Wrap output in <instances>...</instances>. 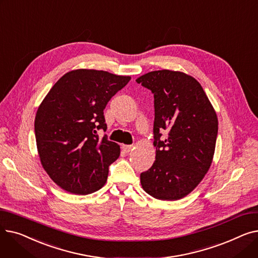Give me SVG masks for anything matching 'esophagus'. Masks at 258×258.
I'll list each match as a JSON object with an SVG mask.
<instances>
[{"label": "esophagus", "instance_id": "1", "mask_svg": "<svg viewBox=\"0 0 258 258\" xmlns=\"http://www.w3.org/2000/svg\"><path fill=\"white\" fill-rule=\"evenodd\" d=\"M134 146L133 145H122V150H123L125 153H130L133 151Z\"/></svg>", "mask_w": 258, "mask_h": 258}]
</instances>
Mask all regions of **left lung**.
<instances>
[{"instance_id":"left-lung-1","label":"left lung","mask_w":258,"mask_h":258,"mask_svg":"<svg viewBox=\"0 0 258 258\" xmlns=\"http://www.w3.org/2000/svg\"><path fill=\"white\" fill-rule=\"evenodd\" d=\"M154 94L153 166L140 174L144 190L175 201L191 192L208 171L218 136V117L198 81L182 72L153 71L137 80ZM167 130V139L161 132Z\"/></svg>"}]
</instances>
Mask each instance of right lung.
<instances>
[{
    "mask_svg": "<svg viewBox=\"0 0 258 258\" xmlns=\"http://www.w3.org/2000/svg\"><path fill=\"white\" fill-rule=\"evenodd\" d=\"M130 76L79 69L64 74L39 105L34 132L40 162L49 177L74 195L97 191L106 182L108 167L120 146L105 132L103 110L124 88Z\"/></svg>",
    "mask_w": 258,
    "mask_h": 258,
    "instance_id": "1",
    "label": "right lung"
}]
</instances>
